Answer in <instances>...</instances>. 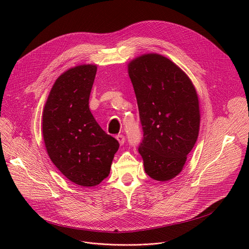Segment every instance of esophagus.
Listing matches in <instances>:
<instances>
[{
  "label": "esophagus",
  "instance_id": "esophagus-1",
  "mask_svg": "<svg viewBox=\"0 0 249 249\" xmlns=\"http://www.w3.org/2000/svg\"><path fill=\"white\" fill-rule=\"evenodd\" d=\"M116 139H117V141L119 142V144L122 146L124 143H125V137H124V135H117L116 136Z\"/></svg>",
  "mask_w": 249,
  "mask_h": 249
}]
</instances>
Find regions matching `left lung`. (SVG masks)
I'll return each instance as SVG.
<instances>
[{
    "label": "left lung",
    "instance_id": "obj_1",
    "mask_svg": "<svg viewBox=\"0 0 249 249\" xmlns=\"http://www.w3.org/2000/svg\"><path fill=\"white\" fill-rule=\"evenodd\" d=\"M143 140L138 148L146 173L167 181L180 173L199 134L196 89L183 71L166 57L145 54L128 65Z\"/></svg>",
    "mask_w": 249,
    "mask_h": 249
}]
</instances>
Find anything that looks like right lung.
<instances>
[{
  "instance_id": "1",
  "label": "right lung",
  "mask_w": 249,
  "mask_h": 249,
  "mask_svg": "<svg viewBox=\"0 0 249 249\" xmlns=\"http://www.w3.org/2000/svg\"><path fill=\"white\" fill-rule=\"evenodd\" d=\"M95 65H80L54 83L42 116L48 156L69 180L83 186L99 184L110 172L118 141L106 134L92 116L89 99Z\"/></svg>"
}]
</instances>
